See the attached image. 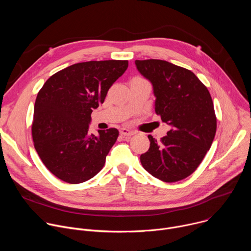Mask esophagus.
Instances as JSON below:
<instances>
[{
  "mask_svg": "<svg viewBox=\"0 0 251 251\" xmlns=\"http://www.w3.org/2000/svg\"><path fill=\"white\" fill-rule=\"evenodd\" d=\"M120 134H121L123 137L129 138V137H131L132 135H134V132H133V131H130V130H128V129H126V128H122V129L120 130Z\"/></svg>",
  "mask_w": 251,
  "mask_h": 251,
  "instance_id": "1",
  "label": "esophagus"
}]
</instances>
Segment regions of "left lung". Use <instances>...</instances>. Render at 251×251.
<instances>
[{
  "instance_id": "left-lung-1",
  "label": "left lung",
  "mask_w": 251,
  "mask_h": 251,
  "mask_svg": "<svg viewBox=\"0 0 251 251\" xmlns=\"http://www.w3.org/2000/svg\"><path fill=\"white\" fill-rule=\"evenodd\" d=\"M135 64L152 83L157 115L171 126L160 142L148 136L150 148L140 156L141 164L163 182L181 181L197 170L216 135L211 96L189 69L161 59L135 60Z\"/></svg>"
}]
</instances>
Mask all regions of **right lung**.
Listing matches in <instances>:
<instances>
[{
    "label": "right lung",
    "instance_id": "add662e5",
    "mask_svg": "<svg viewBox=\"0 0 251 251\" xmlns=\"http://www.w3.org/2000/svg\"><path fill=\"white\" fill-rule=\"evenodd\" d=\"M128 60L86 61L51 75L39 91L31 126L34 148L49 171L68 184H80L103 168L119 132L89 133L91 113L104 102Z\"/></svg>",
    "mask_w": 251,
    "mask_h": 251
}]
</instances>
